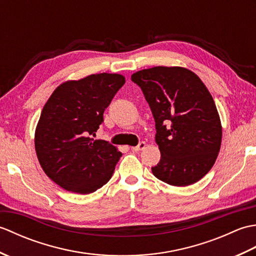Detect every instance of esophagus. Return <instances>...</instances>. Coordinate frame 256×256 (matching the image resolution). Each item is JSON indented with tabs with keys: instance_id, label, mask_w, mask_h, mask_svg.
I'll return each mask as SVG.
<instances>
[{
	"instance_id": "34e87169",
	"label": "esophagus",
	"mask_w": 256,
	"mask_h": 256,
	"mask_svg": "<svg viewBox=\"0 0 256 256\" xmlns=\"http://www.w3.org/2000/svg\"><path fill=\"white\" fill-rule=\"evenodd\" d=\"M145 148H146V143L145 142H140L138 146H133V148H131V150L133 152H140V150H143Z\"/></svg>"
}]
</instances>
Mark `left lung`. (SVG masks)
<instances>
[{
    "instance_id": "1",
    "label": "left lung",
    "mask_w": 256,
    "mask_h": 256,
    "mask_svg": "<svg viewBox=\"0 0 256 256\" xmlns=\"http://www.w3.org/2000/svg\"><path fill=\"white\" fill-rule=\"evenodd\" d=\"M155 120L160 160L154 176L184 187L206 176L218 157L222 126L214 98L197 74L182 67H153L132 74Z\"/></svg>"
}]
</instances>
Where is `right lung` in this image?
<instances>
[{
  "instance_id": "obj_1",
  "label": "right lung",
  "mask_w": 256,
  "mask_h": 256,
  "mask_svg": "<svg viewBox=\"0 0 256 256\" xmlns=\"http://www.w3.org/2000/svg\"><path fill=\"white\" fill-rule=\"evenodd\" d=\"M124 84L122 74L106 72L69 80L57 86L42 108L35 131L37 158L62 188L91 194L110 180L122 153L94 136Z\"/></svg>"
}]
</instances>
